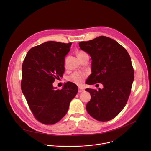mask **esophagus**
I'll use <instances>...</instances> for the list:
<instances>
[{"mask_svg": "<svg viewBox=\"0 0 151 151\" xmlns=\"http://www.w3.org/2000/svg\"><path fill=\"white\" fill-rule=\"evenodd\" d=\"M84 90H85L84 88H82V87H79V90H78V91H79V93H81V92L83 91Z\"/></svg>", "mask_w": 151, "mask_h": 151, "instance_id": "obj_1", "label": "esophagus"}]
</instances>
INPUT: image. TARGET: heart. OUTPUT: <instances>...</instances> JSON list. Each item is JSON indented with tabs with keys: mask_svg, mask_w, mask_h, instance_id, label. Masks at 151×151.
Returning a JSON list of instances; mask_svg holds the SVG:
<instances>
[{
	"mask_svg": "<svg viewBox=\"0 0 151 151\" xmlns=\"http://www.w3.org/2000/svg\"><path fill=\"white\" fill-rule=\"evenodd\" d=\"M84 53L85 52L83 51H79L78 55H81ZM85 76H86V75L83 73L75 72L72 74L70 76H69V80L76 84H81L83 81Z\"/></svg>",
	"mask_w": 151,
	"mask_h": 151,
	"instance_id": "obj_1",
	"label": "heart"
}]
</instances>
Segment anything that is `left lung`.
Masks as SVG:
<instances>
[{
    "mask_svg": "<svg viewBox=\"0 0 151 151\" xmlns=\"http://www.w3.org/2000/svg\"><path fill=\"white\" fill-rule=\"evenodd\" d=\"M80 48L92 60V73L86 83H101L103 88H87L91 100L86 109L94 119L107 121L116 117L125 107L134 81L130 55L115 40L101 36L79 43Z\"/></svg>",
    "mask_w": 151,
    "mask_h": 151,
    "instance_id": "obj_1",
    "label": "left lung"
}]
</instances>
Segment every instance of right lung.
Listing matches in <instances>:
<instances>
[{
	"label": "right lung",
	"mask_w": 151,
	"mask_h": 151,
	"mask_svg": "<svg viewBox=\"0 0 151 151\" xmlns=\"http://www.w3.org/2000/svg\"><path fill=\"white\" fill-rule=\"evenodd\" d=\"M72 43L48 41L30 49L22 66L21 90L35 117L44 124H54L68 112L78 93L77 85L68 82L61 90L54 87L64 72V60Z\"/></svg>",
	"instance_id": "obj_1"
}]
</instances>
